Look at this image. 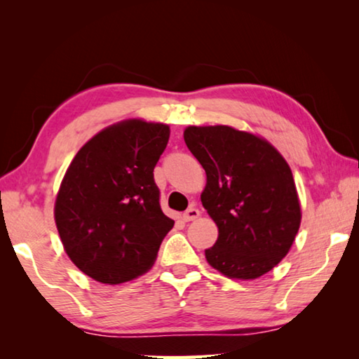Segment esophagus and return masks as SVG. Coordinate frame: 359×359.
I'll list each match as a JSON object with an SVG mask.
<instances>
[{"label": "esophagus", "mask_w": 359, "mask_h": 359, "mask_svg": "<svg viewBox=\"0 0 359 359\" xmlns=\"http://www.w3.org/2000/svg\"><path fill=\"white\" fill-rule=\"evenodd\" d=\"M199 214H201V212H199V209H196V208H188V209L184 212V220H185V222L196 220V218L199 217Z\"/></svg>", "instance_id": "34e87169"}]
</instances>
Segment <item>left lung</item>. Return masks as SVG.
Returning a JSON list of instances; mask_svg holds the SVG:
<instances>
[{
  "label": "left lung",
  "mask_w": 359,
  "mask_h": 359,
  "mask_svg": "<svg viewBox=\"0 0 359 359\" xmlns=\"http://www.w3.org/2000/svg\"><path fill=\"white\" fill-rule=\"evenodd\" d=\"M184 139L208 175L201 203L218 226L208 263L242 280L269 272L301 224L288 163L264 139L231 126H188Z\"/></svg>",
  "instance_id": "obj_1"
}]
</instances>
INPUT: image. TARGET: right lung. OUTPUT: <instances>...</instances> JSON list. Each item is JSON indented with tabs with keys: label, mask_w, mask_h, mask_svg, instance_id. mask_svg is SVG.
Listing matches in <instances>:
<instances>
[{
	"label": "right lung",
	"mask_w": 359,
	"mask_h": 359,
	"mask_svg": "<svg viewBox=\"0 0 359 359\" xmlns=\"http://www.w3.org/2000/svg\"><path fill=\"white\" fill-rule=\"evenodd\" d=\"M169 126L126 120L77 151L60 187L55 223L79 269L117 285L147 272L174 220L163 214L154 169Z\"/></svg>",
	"instance_id": "1"
}]
</instances>
